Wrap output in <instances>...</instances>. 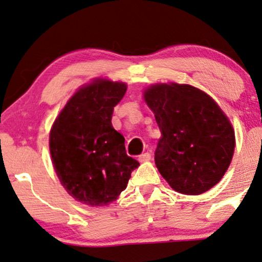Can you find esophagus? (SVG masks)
<instances>
[{"label": "esophagus", "mask_w": 262, "mask_h": 262, "mask_svg": "<svg viewBox=\"0 0 262 262\" xmlns=\"http://www.w3.org/2000/svg\"><path fill=\"white\" fill-rule=\"evenodd\" d=\"M148 160H151V153L145 152V153H142V155L139 156V162L140 163L148 162Z\"/></svg>", "instance_id": "obj_1"}]
</instances>
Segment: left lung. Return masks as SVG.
<instances>
[{"mask_svg":"<svg viewBox=\"0 0 262 262\" xmlns=\"http://www.w3.org/2000/svg\"><path fill=\"white\" fill-rule=\"evenodd\" d=\"M145 100L162 132L156 165L170 187L198 195L215 186L235 151V132L217 103L179 83L153 85L145 91Z\"/></svg>","mask_w":262,"mask_h":262,"instance_id":"obj_1","label":"left lung"}]
</instances>
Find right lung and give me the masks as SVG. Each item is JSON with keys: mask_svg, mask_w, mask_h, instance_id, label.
I'll use <instances>...</instances> for the list:
<instances>
[{"mask_svg": "<svg viewBox=\"0 0 262 262\" xmlns=\"http://www.w3.org/2000/svg\"><path fill=\"white\" fill-rule=\"evenodd\" d=\"M127 85L97 80L66 104L50 132V153L61 184L75 200L104 206L127 187L140 165L125 152L124 138L111 123Z\"/></svg>", "mask_w": 262, "mask_h": 262, "instance_id": "1", "label": "right lung"}]
</instances>
